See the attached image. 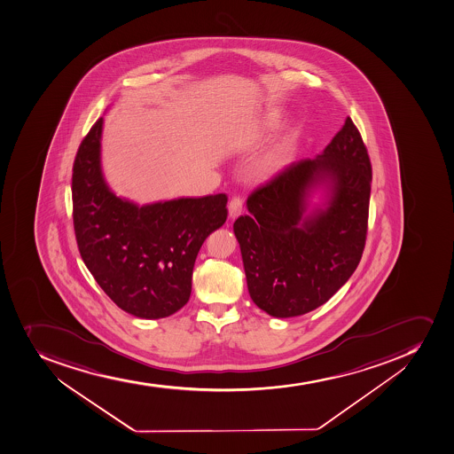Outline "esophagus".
<instances>
[{"label":"esophagus","mask_w":454,"mask_h":454,"mask_svg":"<svg viewBox=\"0 0 454 454\" xmlns=\"http://www.w3.org/2000/svg\"><path fill=\"white\" fill-rule=\"evenodd\" d=\"M242 206H244L242 199H239V197H232L228 204L229 217L235 219V217L239 216L242 213Z\"/></svg>","instance_id":"esophagus-1"}]
</instances>
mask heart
Instances as JSON below:
<instances>
[{
  "label": "heart",
  "instance_id": "heart-1",
  "mask_svg": "<svg viewBox=\"0 0 454 454\" xmlns=\"http://www.w3.org/2000/svg\"><path fill=\"white\" fill-rule=\"evenodd\" d=\"M286 111L280 108L269 109L262 117L258 118L257 122L251 129V142L262 143L270 140L282 133L283 129H286ZM283 159H285V150H278L275 153L269 154L262 160V171H275L282 167Z\"/></svg>",
  "mask_w": 454,
  "mask_h": 454
}]
</instances>
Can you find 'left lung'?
Instances as JSON below:
<instances>
[{
  "label": "left lung",
  "instance_id": "8db88e82",
  "mask_svg": "<svg viewBox=\"0 0 454 454\" xmlns=\"http://www.w3.org/2000/svg\"><path fill=\"white\" fill-rule=\"evenodd\" d=\"M371 179L370 156L348 117L323 153L251 192L250 215L238 217L233 232L254 304L276 318L302 316L349 280L365 247ZM317 189L325 200L309 211Z\"/></svg>",
  "mask_w": 454,
  "mask_h": 454
}]
</instances>
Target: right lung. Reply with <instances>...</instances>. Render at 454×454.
I'll use <instances>...</instances> for the list:
<instances>
[{
	"label": "right lung",
	"instance_id": "obj_1",
	"mask_svg": "<svg viewBox=\"0 0 454 454\" xmlns=\"http://www.w3.org/2000/svg\"><path fill=\"white\" fill-rule=\"evenodd\" d=\"M104 118L75 154L71 179L75 239L84 264L125 312L156 320L187 304L197 254L225 223L228 197H183L138 206L121 199L100 165Z\"/></svg>",
	"mask_w": 454,
	"mask_h": 454
}]
</instances>
